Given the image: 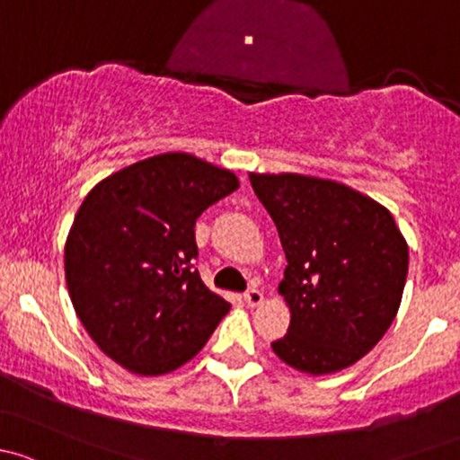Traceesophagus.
<instances>
[{
  "label": "esophagus",
  "instance_id": "esophagus-1",
  "mask_svg": "<svg viewBox=\"0 0 460 460\" xmlns=\"http://www.w3.org/2000/svg\"><path fill=\"white\" fill-rule=\"evenodd\" d=\"M243 299L250 307H254V305H259V303L263 301V292L259 290V288H250V290L243 295Z\"/></svg>",
  "mask_w": 460,
  "mask_h": 460
}]
</instances>
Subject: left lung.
Wrapping results in <instances>:
<instances>
[{
  "label": "left lung",
  "instance_id": "left-lung-1",
  "mask_svg": "<svg viewBox=\"0 0 460 460\" xmlns=\"http://www.w3.org/2000/svg\"><path fill=\"white\" fill-rule=\"evenodd\" d=\"M250 183L288 259L279 292L292 319L272 349L307 374L352 366L399 312L403 234L381 203L343 183L303 174H250Z\"/></svg>",
  "mask_w": 460,
  "mask_h": 460
}]
</instances>
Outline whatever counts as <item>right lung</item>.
Returning a JSON list of instances; mask_svg holds the SVG:
<instances>
[{
	"mask_svg": "<svg viewBox=\"0 0 460 460\" xmlns=\"http://www.w3.org/2000/svg\"><path fill=\"white\" fill-rule=\"evenodd\" d=\"M239 188L186 153L119 170L84 199L66 241V283L94 343L135 374H165L206 345L230 303L203 286L195 224Z\"/></svg>",
	"mask_w": 460,
	"mask_h": 460,
	"instance_id": "obj_1",
	"label": "right lung"
}]
</instances>
